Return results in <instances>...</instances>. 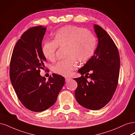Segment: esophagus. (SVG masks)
<instances>
[{
    "instance_id": "obj_1",
    "label": "esophagus",
    "mask_w": 135,
    "mask_h": 135,
    "mask_svg": "<svg viewBox=\"0 0 135 135\" xmlns=\"http://www.w3.org/2000/svg\"><path fill=\"white\" fill-rule=\"evenodd\" d=\"M71 79H71V78H70V77H66V81L68 82L69 81H70Z\"/></svg>"
}]
</instances>
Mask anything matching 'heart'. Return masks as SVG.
I'll use <instances>...</instances> for the list:
<instances>
[{
  "label": "heart",
  "mask_w": 135,
  "mask_h": 135,
  "mask_svg": "<svg viewBox=\"0 0 135 135\" xmlns=\"http://www.w3.org/2000/svg\"><path fill=\"white\" fill-rule=\"evenodd\" d=\"M53 41H46L42 46L45 58L52 61L56 56L58 47L66 48L65 57L53 67L54 72L69 76L77 68V62L83 63L91 57L96 47L97 39L88 29L75 25H67L59 29L54 35Z\"/></svg>",
  "instance_id": "obj_1"
}]
</instances>
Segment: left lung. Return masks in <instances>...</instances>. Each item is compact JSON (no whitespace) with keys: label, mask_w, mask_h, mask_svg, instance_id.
Listing matches in <instances>:
<instances>
[{"label":"left lung","mask_w":135,"mask_h":135,"mask_svg":"<svg viewBox=\"0 0 135 135\" xmlns=\"http://www.w3.org/2000/svg\"><path fill=\"white\" fill-rule=\"evenodd\" d=\"M94 28L98 44L94 55L78 71L82 76L74 79L77 82L75 94L80 105L89 109L98 110L110 102L115 93L120 58L118 49L108 33L98 25H94ZM88 78L90 81L86 80Z\"/></svg>","instance_id":"1"}]
</instances>
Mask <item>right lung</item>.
<instances>
[{
    "label": "right lung",
    "mask_w": 135,
    "mask_h": 135,
    "mask_svg": "<svg viewBox=\"0 0 135 135\" xmlns=\"http://www.w3.org/2000/svg\"><path fill=\"white\" fill-rule=\"evenodd\" d=\"M46 30L39 26L25 32L14 47L10 63V79L17 97L26 108L36 112L53 105L65 83L60 75L52 74L47 81L40 75L46 60L41 50Z\"/></svg>",
    "instance_id": "right-lung-1"
}]
</instances>
